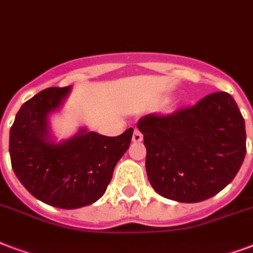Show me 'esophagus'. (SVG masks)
Returning a JSON list of instances; mask_svg holds the SVG:
<instances>
[{
    "mask_svg": "<svg viewBox=\"0 0 253 253\" xmlns=\"http://www.w3.org/2000/svg\"><path fill=\"white\" fill-rule=\"evenodd\" d=\"M142 139H143V134L138 128H135L134 134H132V140L134 142H142Z\"/></svg>",
    "mask_w": 253,
    "mask_h": 253,
    "instance_id": "obj_1",
    "label": "esophagus"
}]
</instances>
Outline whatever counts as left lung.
Masks as SVG:
<instances>
[{
  "mask_svg": "<svg viewBox=\"0 0 253 253\" xmlns=\"http://www.w3.org/2000/svg\"><path fill=\"white\" fill-rule=\"evenodd\" d=\"M146 171L158 194L182 203L210 199L234 180L246 157V123L228 92L172 114L139 119Z\"/></svg>",
  "mask_w": 253,
  "mask_h": 253,
  "instance_id": "1",
  "label": "left lung"
}]
</instances>
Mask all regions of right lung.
<instances>
[{"label":"right lung","mask_w":253,"mask_h":253,"mask_svg":"<svg viewBox=\"0 0 253 253\" xmlns=\"http://www.w3.org/2000/svg\"><path fill=\"white\" fill-rule=\"evenodd\" d=\"M70 87H49L30 98L10 128L11 167L34 198L53 207L88 206L105 194L114 169L130 147L132 128L119 136L81 130L61 143L49 139L47 114L57 110Z\"/></svg>","instance_id":"obj_1"}]
</instances>
